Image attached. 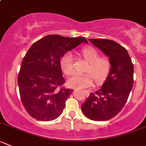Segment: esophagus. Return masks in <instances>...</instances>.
Returning <instances> with one entry per match:
<instances>
[{
	"label": "esophagus",
	"mask_w": 146,
	"mask_h": 146,
	"mask_svg": "<svg viewBox=\"0 0 146 146\" xmlns=\"http://www.w3.org/2000/svg\"><path fill=\"white\" fill-rule=\"evenodd\" d=\"M83 91H84V92H86V90H83Z\"/></svg>",
	"instance_id": "1"
}]
</instances>
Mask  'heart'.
Wrapping results in <instances>:
<instances>
[{"mask_svg": "<svg viewBox=\"0 0 146 146\" xmlns=\"http://www.w3.org/2000/svg\"><path fill=\"white\" fill-rule=\"evenodd\" d=\"M81 55L85 60L89 63L86 68V74H76L70 77L68 80L70 87L76 89L88 88L93 85V78L97 84L103 83L108 76L111 70L110 59L106 56L99 57V53L91 47L84 48L81 50ZM60 68L67 76L72 75L74 72L73 57L70 52L65 53L60 61Z\"/></svg>", "mask_w": 146, "mask_h": 146, "instance_id": "obj_1", "label": "heart"}]
</instances>
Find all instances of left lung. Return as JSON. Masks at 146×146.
<instances>
[{
    "mask_svg": "<svg viewBox=\"0 0 146 146\" xmlns=\"http://www.w3.org/2000/svg\"><path fill=\"white\" fill-rule=\"evenodd\" d=\"M111 63V70L102 87L91 93L82 105L81 111L89 119L104 121L111 119L122 110L133 85V64L128 51L115 41L88 39Z\"/></svg>",
    "mask_w": 146,
    "mask_h": 146,
    "instance_id": "8db88e82",
    "label": "left lung"
}]
</instances>
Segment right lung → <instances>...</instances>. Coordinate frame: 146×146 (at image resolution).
<instances>
[{
    "mask_svg": "<svg viewBox=\"0 0 146 146\" xmlns=\"http://www.w3.org/2000/svg\"><path fill=\"white\" fill-rule=\"evenodd\" d=\"M81 43L88 41L83 37L49 35L31 46L21 63L18 84L21 101L31 117L49 121L62 113L73 90L62 87L60 58Z\"/></svg>",
    "mask_w": 146,
    "mask_h": 146,
    "instance_id": "obj_1",
    "label": "right lung"
}]
</instances>
